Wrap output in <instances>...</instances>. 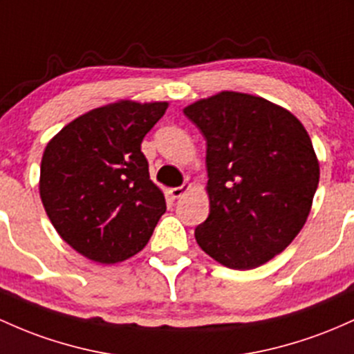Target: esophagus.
<instances>
[{"instance_id":"obj_1","label":"esophagus","mask_w":354,"mask_h":354,"mask_svg":"<svg viewBox=\"0 0 354 354\" xmlns=\"http://www.w3.org/2000/svg\"><path fill=\"white\" fill-rule=\"evenodd\" d=\"M189 188H192V185H188V183H185V185H181V186H176V188H171L169 189V195H171V198H173V200H176V198L183 196Z\"/></svg>"}]
</instances>
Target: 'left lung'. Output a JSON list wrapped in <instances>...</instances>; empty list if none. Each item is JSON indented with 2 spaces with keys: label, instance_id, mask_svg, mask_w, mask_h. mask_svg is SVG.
Listing matches in <instances>:
<instances>
[{
  "label": "left lung",
  "instance_id": "8db88e82",
  "mask_svg": "<svg viewBox=\"0 0 354 354\" xmlns=\"http://www.w3.org/2000/svg\"><path fill=\"white\" fill-rule=\"evenodd\" d=\"M207 139L208 218L195 228L201 250L248 270L296 239L319 183V162L296 115L262 97L220 92L185 107Z\"/></svg>",
  "mask_w": 354,
  "mask_h": 354
}]
</instances>
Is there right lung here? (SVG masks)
Listing matches in <instances>:
<instances>
[{"label":"right lung","mask_w":354,"mask_h":354,"mask_svg":"<svg viewBox=\"0 0 354 354\" xmlns=\"http://www.w3.org/2000/svg\"><path fill=\"white\" fill-rule=\"evenodd\" d=\"M168 102L119 100L67 124L45 147L40 198L58 235L99 263L146 247L166 212L141 151Z\"/></svg>","instance_id":"obj_1"}]
</instances>
